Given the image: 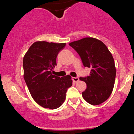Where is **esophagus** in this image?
Listing matches in <instances>:
<instances>
[{"mask_svg": "<svg viewBox=\"0 0 134 134\" xmlns=\"http://www.w3.org/2000/svg\"><path fill=\"white\" fill-rule=\"evenodd\" d=\"M72 81H73L75 83L77 82L78 81H79V77H72Z\"/></svg>", "mask_w": 134, "mask_h": 134, "instance_id": "1", "label": "esophagus"}]
</instances>
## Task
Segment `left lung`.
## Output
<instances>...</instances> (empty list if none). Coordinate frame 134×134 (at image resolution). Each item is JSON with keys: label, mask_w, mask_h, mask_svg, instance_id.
Segmentation results:
<instances>
[{"label": "left lung", "mask_w": 134, "mask_h": 134, "mask_svg": "<svg viewBox=\"0 0 134 134\" xmlns=\"http://www.w3.org/2000/svg\"><path fill=\"white\" fill-rule=\"evenodd\" d=\"M69 45L79 55L83 65L91 68L90 76L79 78L87 86L83 98L92 105L102 103L114 87L116 69L111 53L102 41L94 38H82Z\"/></svg>", "instance_id": "left-lung-1"}]
</instances>
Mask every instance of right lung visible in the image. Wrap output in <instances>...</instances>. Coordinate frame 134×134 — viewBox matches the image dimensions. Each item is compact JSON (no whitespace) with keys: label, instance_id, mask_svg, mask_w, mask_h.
<instances>
[{"label":"right lung","instance_id":"right-lung-1","mask_svg":"<svg viewBox=\"0 0 134 134\" xmlns=\"http://www.w3.org/2000/svg\"><path fill=\"white\" fill-rule=\"evenodd\" d=\"M66 43L36 41L23 58L24 79L34 100L45 108H58L72 85L69 75L62 77L52 74L57 57Z\"/></svg>","mask_w":134,"mask_h":134}]
</instances>
